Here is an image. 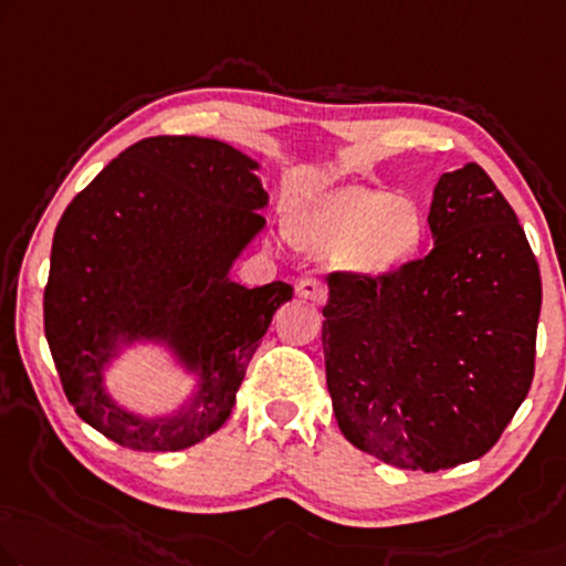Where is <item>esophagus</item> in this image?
<instances>
[{
	"label": "esophagus",
	"mask_w": 566,
	"mask_h": 566,
	"mask_svg": "<svg viewBox=\"0 0 566 566\" xmlns=\"http://www.w3.org/2000/svg\"><path fill=\"white\" fill-rule=\"evenodd\" d=\"M297 294L305 300H312V302H323L327 297V290H325V284L317 280H302L297 284Z\"/></svg>",
	"instance_id": "1"
}]
</instances>
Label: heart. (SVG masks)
Returning <instances> with one entry per match:
<instances>
[{
    "label": "heart",
    "instance_id": "b5f03b06",
    "mask_svg": "<svg viewBox=\"0 0 566 566\" xmlns=\"http://www.w3.org/2000/svg\"><path fill=\"white\" fill-rule=\"evenodd\" d=\"M427 235L421 208L370 185L319 192L286 218V239L310 256H337L345 272L384 280L417 259Z\"/></svg>",
    "mask_w": 566,
    "mask_h": 566
}]
</instances>
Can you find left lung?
<instances>
[{"label":"left lung","mask_w":566,"mask_h":566,"mask_svg":"<svg viewBox=\"0 0 566 566\" xmlns=\"http://www.w3.org/2000/svg\"><path fill=\"white\" fill-rule=\"evenodd\" d=\"M434 249L384 280L331 274L327 391L345 440L437 472L499 442L534 378L542 276L509 200L475 163L437 182Z\"/></svg>","instance_id":"left-lung-1"}]
</instances>
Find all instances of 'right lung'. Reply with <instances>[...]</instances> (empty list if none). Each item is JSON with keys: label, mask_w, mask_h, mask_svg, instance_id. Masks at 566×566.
Instances as JSON below:
<instances>
[{"label": "right lung", "mask_w": 566, "mask_h": 566, "mask_svg": "<svg viewBox=\"0 0 566 566\" xmlns=\"http://www.w3.org/2000/svg\"><path fill=\"white\" fill-rule=\"evenodd\" d=\"M259 163L202 137H149L124 149L57 223L45 337L75 415L139 452H177L218 432L274 312L292 286H247L229 272L266 221ZM155 342L193 378L165 416L122 408L105 370Z\"/></svg>", "instance_id": "obj_1"}]
</instances>
